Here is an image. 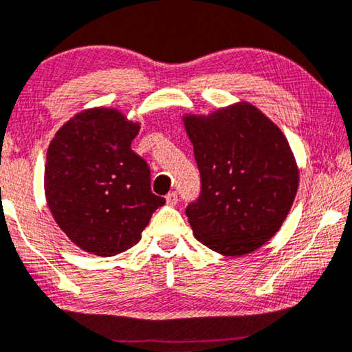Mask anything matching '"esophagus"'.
I'll return each mask as SVG.
<instances>
[{
	"mask_svg": "<svg viewBox=\"0 0 352 352\" xmlns=\"http://www.w3.org/2000/svg\"><path fill=\"white\" fill-rule=\"evenodd\" d=\"M177 201H178V194L175 191H172V192H169L166 196V204H167V206L174 207V206H177Z\"/></svg>",
	"mask_w": 352,
	"mask_h": 352,
	"instance_id": "34e87169",
	"label": "esophagus"
}]
</instances>
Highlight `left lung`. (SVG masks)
Instances as JSON below:
<instances>
[{"instance_id": "obj_1", "label": "left lung", "mask_w": 352, "mask_h": 352, "mask_svg": "<svg viewBox=\"0 0 352 352\" xmlns=\"http://www.w3.org/2000/svg\"><path fill=\"white\" fill-rule=\"evenodd\" d=\"M182 120L202 183L186 207L194 237L230 258L253 253L280 230L298 190L286 135L246 101Z\"/></svg>"}]
</instances>
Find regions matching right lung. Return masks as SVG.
Returning <instances> with one entry per match:
<instances>
[{
	"label": "right lung",
	"instance_id": "right-lung-1",
	"mask_svg": "<svg viewBox=\"0 0 352 352\" xmlns=\"http://www.w3.org/2000/svg\"><path fill=\"white\" fill-rule=\"evenodd\" d=\"M140 123L112 107L82 110L47 150L44 190L56 224L90 254L129 250L164 197L150 190V169L131 150Z\"/></svg>",
	"mask_w": 352,
	"mask_h": 352
}]
</instances>
